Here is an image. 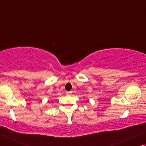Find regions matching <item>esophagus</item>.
<instances>
[{"label":"esophagus","mask_w":146,"mask_h":146,"mask_svg":"<svg viewBox=\"0 0 146 146\" xmlns=\"http://www.w3.org/2000/svg\"><path fill=\"white\" fill-rule=\"evenodd\" d=\"M71 93H72V92H71V91H67V92H66V95H70L71 94Z\"/></svg>","instance_id":"esophagus-1"}]
</instances>
